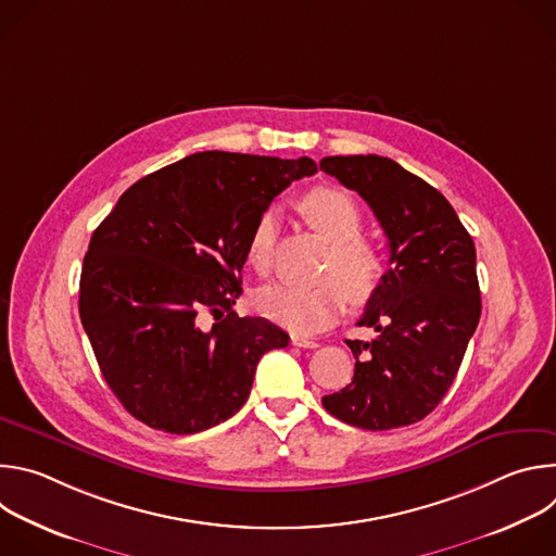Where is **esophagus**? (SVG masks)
<instances>
[{
    "mask_svg": "<svg viewBox=\"0 0 556 556\" xmlns=\"http://www.w3.org/2000/svg\"><path fill=\"white\" fill-rule=\"evenodd\" d=\"M290 343H292L294 348H305V350H314V348H319V343L312 341V339H303V337H292V339H290Z\"/></svg>",
    "mask_w": 556,
    "mask_h": 556,
    "instance_id": "esophagus-1",
    "label": "esophagus"
}]
</instances>
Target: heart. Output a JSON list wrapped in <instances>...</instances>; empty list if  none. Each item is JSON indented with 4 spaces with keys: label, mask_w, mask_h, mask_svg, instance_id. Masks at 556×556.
<instances>
[{
    "label": "heart",
    "mask_w": 556,
    "mask_h": 556,
    "mask_svg": "<svg viewBox=\"0 0 556 556\" xmlns=\"http://www.w3.org/2000/svg\"><path fill=\"white\" fill-rule=\"evenodd\" d=\"M299 211L321 237L330 251L314 286L273 283L255 294L257 309L266 319L296 334H316L332 326L343 307L345 294L352 303H365L384 277L382 253L363 240V217L354 198L334 187H314L299 200ZM277 240V215L264 211L251 228L247 260L266 275L273 268Z\"/></svg>",
    "instance_id": "heart-1"
}]
</instances>
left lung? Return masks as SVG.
<instances>
[{"label":"left lung","instance_id":"1","mask_svg":"<svg viewBox=\"0 0 556 556\" xmlns=\"http://www.w3.org/2000/svg\"><path fill=\"white\" fill-rule=\"evenodd\" d=\"M321 169L369 204L391 264L358 319L378 337L348 341L354 378L321 403L367 431L414 425L444 399L480 324L472 237L438 189L391 157L328 155Z\"/></svg>","mask_w":556,"mask_h":556}]
</instances>
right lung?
I'll return each mask as SVG.
<instances>
[{
    "mask_svg": "<svg viewBox=\"0 0 556 556\" xmlns=\"http://www.w3.org/2000/svg\"><path fill=\"white\" fill-rule=\"evenodd\" d=\"M312 157L202 151L131 185L94 230L78 314L105 382L140 422L198 433L240 412L260 358L290 337L237 316L247 242ZM208 311L216 324L201 326Z\"/></svg>",
    "mask_w": 556,
    "mask_h": 556,
    "instance_id": "right-lung-1",
    "label": "right lung"
}]
</instances>
